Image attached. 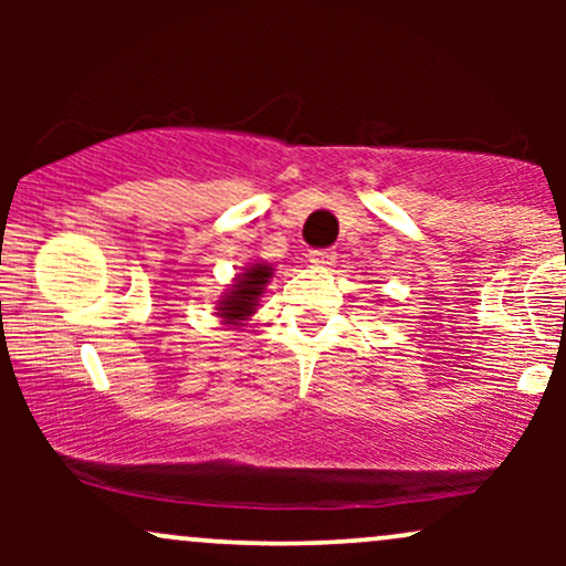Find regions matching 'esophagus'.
Returning a JSON list of instances; mask_svg holds the SVG:
<instances>
[{
  "instance_id": "1",
  "label": "esophagus",
  "mask_w": 566,
  "mask_h": 566,
  "mask_svg": "<svg viewBox=\"0 0 566 566\" xmlns=\"http://www.w3.org/2000/svg\"><path fill=\"white\" fill-rule=\"evenodd\" d=\"M335 252L333 250H311L308 252V261L314 265H322V269H327V265L335 263Z\"/></svg>"
}]
</instances>
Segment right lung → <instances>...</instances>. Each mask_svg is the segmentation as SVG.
<instances>
[{"mask_svg":"<svg viewBox=\"0 0 566 566\" xmlns=\"http://www.w3.org/2000/svg\"><path fill=\"white\" fill-rule=\"evenodd\" d=\"M274 276V265L265 261H255L250 265H244L242 274L233 276V282L229 284V290L220 295L218 301V319L226 327H242V324L250 319L252 314L258 311V303H261L265 284L271 282Z\"/></svg>","mask_w":566,"mask_h":566,"instance_id":"add662e5","label":"right lung"}]
</instances>
